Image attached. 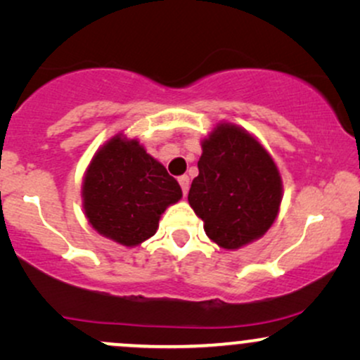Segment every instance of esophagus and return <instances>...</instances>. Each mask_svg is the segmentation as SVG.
Masks as SVG:
<instances>
[{"instance_id": "obj_1", "label": "esophagus", "mask_w": 360, "mask_h": 360, "mask_svg": "<svg viewBox=\"0 0 360 360\" xmlns=\"http://www.w3.org/2000/svg\"><path fill=\"white\" fill-rule=\"evenodd\" d=\"M177 181H179L181 189H183V194L186 196V194H188V189H189V177L188 176H179V177H177Z\"/></svg>"}]
</instances>
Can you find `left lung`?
<instances>
[{
    "label": "left lung",
    "mask_w": 360,
    "mask_h": 360,
    "mask_svg": "<svg viewBox=\"0 0 360 360\" xmlns=\"http://www.w3.org/2000/svg\"><path fill=\"white\" fill-rule=\"evenodd\" d=\"M188 201L223 249L257 240L278 217L283 183L272 157L240 127L221 123L201 143Z\"/></svg>",
    "instance_id": "left-lung-1"
}]
</instances>
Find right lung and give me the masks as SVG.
Here are the masks:
<instances>
[{
    "label": "right lung",
    "instance_id": "right-lung-1",
    "mask_svg": "<svg viewBox=\"0 0 360 360\" xmlns=\"http://www.w3.org/2000/svg\"><path fill=\"white\" fill-rule=\"evenodd\" d=\"M183 196L166 167L137 140L117 135L91 160L82 184L84 213L93 229L134 247L157 232L159 218Z\"/></svg>",
    "mask_w": 360,
    "mask_h": 360
}]
</instances>
